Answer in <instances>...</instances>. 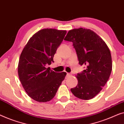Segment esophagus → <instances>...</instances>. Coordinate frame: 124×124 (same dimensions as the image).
Returning <instances> with one entry per match:
<instances>
[{"mask_svg": "<svg viewBox=\"0 0 124 124\" xmlns=\"http://www.w3.org/2000/svg\"><path fill=\"white\" fill-rule=\"evenodd\" d=\"M71 76V74H69V73H67V77L69 78V77H70V76Z\"/></svg>", "mask_w": 124, "mask_h": 124, "instance_id": "esophagus-1", "label": "esophagus"}]
</instances>
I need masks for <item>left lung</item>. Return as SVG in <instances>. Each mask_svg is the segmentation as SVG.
<instances>
[{
  "label": "left lung",
  "instance_id": "obj_1",
  "mask_svg": "<svg viewBox=\"0 0 124 124\" xmlns=\"http://www.w3.org/2000/svg\"><path fill=\"white\" fill-rule=\"evenodd\" d=\"M64 40L73 43L79 64L86 66V69L76 76L78 85L71 91L79 99L93 98L102 90L111 75L110 50L103 40L90 29L70 30Z\"/></svg>",
  "mask_w": 124,
  "mask_h": 124
}]
</instances>
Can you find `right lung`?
Segmentation results:
<instances>
[{"instance_id":"1","label":"right lung","mask_w":124,"mask_h":124,"mask_svg":"<svg viewBox=\"0 0 124 124\" xmlns=\"http://www.w3.org/2000/svg\"><path fill=\"white\" fill-rule=\"evenodd\" d=\"M66 32L55 29H41L30 38L22 50L18 77L27 95L35 101L46 102L53 99L65 78L66 72H55L46 66L54 62V55Z\"/></svg>"}]
</instances>
